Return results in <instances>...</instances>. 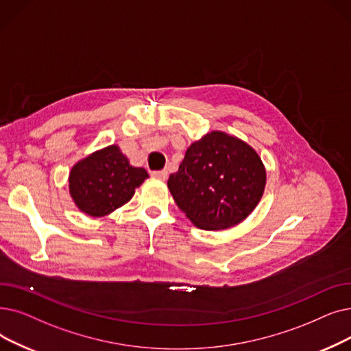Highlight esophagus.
<instances>
[{"mask_svg":"<svg viewBox=\"0 0 351 351\" xmlns=\"http://www.w3.org/2000/svg\"><path fill=\"white\" fill-rule=\"evenodd\" d=\"M152 176L160 179V180H166L167 179V172L166 171H154L152 172Z\"/></svg>","mask_w":351,"mask_h":351,"instance_id":"obj_1","label":"esophagus"}]
</instances>
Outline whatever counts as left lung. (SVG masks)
Wrapping results in <instances>:
<instances>
[{"label": "left lung", "instance_id": "left-lung-1", "mask_svg": "<svg viewBox=\"0 0 351 351\" xmlns=\"http://www.w3.org/2000/svg\"><path fill=\"white\" fill-rule=\"evenodd\" d=\"M265 184L260 155L235 136L213 130L188 147L167 188L195 226L222 231L250 215Z\"/></svg>", "mask_w": 351, "mask_h": 351}]
</instances>
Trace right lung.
Returning <instances> with one entry per match:
<instances>
[{"instance_id":"obj_1","label":"right lung","mask_w":351,"mask_h":351,"mask_svg":"<svg viewBox=\"0 0 351 351\" xmlns=\"http://www.w3.org/2000/svg\"><path fill=\"white\" fill-rule=\"evenodd\" d=\"M149 175L132 166L117 145L93 152L75 163L69 175V191L82 212L100 218L128 204Z\"/></svg>"}]
</instances>
